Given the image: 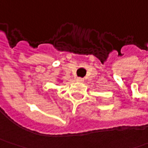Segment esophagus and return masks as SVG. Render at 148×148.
<instances>
[{"mask_svg": "<svg viewBox=\"0 0 148 148\" xmlns=\"http://www.w3.org/2000/svg\"><path fill=\"white\" fill-rule=\"evenodd\" d=\"M76 80H77L78 82H82V81H84V79H83V78H80V77H78V78L76 79Z\"/></svg>", "mask_w": 148, "mask_h": 148, "instance_id": "1", "label": "esophagus"}]
</instances>
